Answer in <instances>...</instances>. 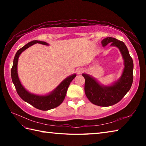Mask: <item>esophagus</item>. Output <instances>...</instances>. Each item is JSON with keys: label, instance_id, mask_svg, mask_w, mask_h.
<instances>
[{"label": "esophagus", "instance_id": "34e87169", "mask_svg": "<svg viewBox=\"0 0 146 146\" xmlns=\"http://www.w3.org/2000/svg\"><path fill=\"white\" fill-rule=\"evenodd\" d=\"M76 72H77V73H78V74H81V73H82L83 72V70L82 69V68H78V69L76 70Z\"/></svg>", "mask_w": 146, "mask_h": 146}]
</instances>
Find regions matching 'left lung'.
<instances>
[{"label":"left lung","instance_id":"left-lung-1","mask_svg":"<svg viewBox=\"0 0 146 146\" xmlns=\"http://www.w3.org/2000/svg\"><path fill=\"white\" fill-rule=\"evenodd\" d=\"M108 44L119 48L124 60L125 67L119 81L111 86H104L89 75H82L85 80V92L86 97L92 104L100 107H108L117 104L129 91L133 82L134 63L124 42L111 37L102 41L103 47Z\"/></svg>","mask_w":146,"mask_h":146}]
</instances>
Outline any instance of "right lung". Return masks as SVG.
Listing matches in <instances>:
<instances>
[{
    "label": "right lung",
    "mask_w": 146,
    "mask_h": 146,
    "mask_svg": "<svg viewBox=\"0 0 146 146\" xmlns=\"http://www.w3.org/2000/svg\"><path fill=\"white\" fill-rule=\"evenodd\" d=\"M36 43L48 45V43H46V42L35 40V41L28 42L27 44L23 46V48L19 49L15 55L13 65H12L11 69L12 80L15 86V89H16L17 94L24 101L31 104L32 106L38 108L39 110H48L57 107L62 104V102H63L65 98V96H66L68 86L70 85V83L72 82V80L75 78L76 75L74 74V75L68 77L67 78L65 79L64 81L60 83V85L51 94H49L48 95L39 96L30 94L23 87V86L21 85L19 81V79L17 75V62L18 58L19 57V55L21 54V52L30 47L31 46L36 44Z\"/></svg>",
    "instance_id": "obj_1"
}]
</instances>
